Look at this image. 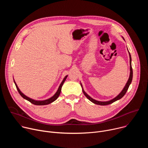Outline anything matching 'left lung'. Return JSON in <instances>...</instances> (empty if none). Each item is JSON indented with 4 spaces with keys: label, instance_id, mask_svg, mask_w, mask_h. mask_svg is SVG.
Segmentation results:
<instances>
[{
    "label": "left lung",
    "instance_id": "8db88e82",
    "mask_svg": "<svg viewBox=\"0 0 148 148\" xmlns=\"http://www.w3.org/2000/svg\"><path fill=\"white\" fill-rule=\"evenodd\" d=\"M123 39L124 40L123 37H122ZM128 49V48H127ZM128 53H129V55H130V77L128 78V80L127 81V82L126 83L125 87H123V90L121 91V92L116 96L115 97V98H114L113 99H111V100H109V101H97V100H95L94 99H93L92 98H91L90 95H88L86 92L83 89V87H82V84L80 82V84H81V86L82 87V92L84 93V94L85 95V96L90 101H91L92 102H93L95 104H97V105H109V104H111L115 101H116L117 100H119L121 98H122L124 95L125 94H126V91H127L130 84H131L132 82V77H133V71H132V64H131V61H132V59H131V56L130 54V53L128 51Z\"/></svg>",
    "mask_w": 148,
    "mask_h": 148
}]
</instances>
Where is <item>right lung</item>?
<instances>
[{"label":"right lung","mask_w":148,"mask_h":148,"mask_svg":"<svg viewBox=\"0 0 148 148\" xmlns=\"http://www.w3.org/2000/svg\"><path fill=\"white\" fill-rule=\"evenodd\" d=\"M67 76H68V75H67L64 78V79H62V81L61 83L60 84V86H59V87H58V88L57 92H56V94H55L53 96H52L51 97H50V98L47 99H45V100H36V99H32V98H30L27 97L26 95H25L22 91H21L20 90V89L18 88V87L17 85L16 84V83L14 79H13V80H14V84H15V86H16V88H17V90L18 93L20 94V95L21 96H22L24 99H25L29 101V102H30L32 103H33V104H34V105H48V104H49V103H51V102H54V101H56V100L58 98V97H59V95H60V92H61V91L62 86V85H63V84H64V82H65V81H66V79Z\"/></svg>","instance_id":"obj_1"}]
</instances>
